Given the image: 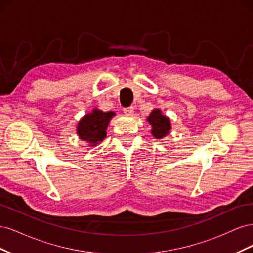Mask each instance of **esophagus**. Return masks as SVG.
Instances as JSON below:
<instances>
[{"label": "esophagus", "instance_id": "obj_1", "mask_svg": "<svg viewBox=\"0 0 253 253\" xmlns=\"http://www.w3.org/2000/svg\"><path fill=\"white\" fill-rule=\"evenodd\" d=\"M124 113L126 115H127V116H132V115L134 114V108H133V106H129V108H126V109H124Z\"/></svg>", "mask_w": 253, "mask_h": 253}]
</instances>
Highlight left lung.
I'll list each match as a JSON object with an SVG mask.
<instances>
[{"mask_svg":"<svg viewBox=\"0 0 253 253\" xmlns=\"http://www.w3.org/2000/svg\"><path fill=\"white\" fill-rule=\"evenodd\" d=\"M147 120L152 126L151 134L156 139H163L171 132V120L163 114L160 109L153 110L147 117Z\"/></svg>","mask_w":253,"mask_h":253,"instance_id":"8db88e82","label":"left lung"}]
</instances>
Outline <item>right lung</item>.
I'll list each match as a JSON object with an SVG mask.
<instances>
[{"instance_id":"right-lung-1","label":"right lung","mask_w":253,"mask_h":253,"mask_svg":"<svg viewBox=\"0 0 253 253\" xmlns=\"http://www.w3.org/2000/svg\"><path fill=\"white\" fill-rule=\"evenodd\" d=\"M115 112H103L97 108L84 115L77 125L79 139L87 142L88 147H97L106 137V128Z\"/></svg>"}]
</instances>
